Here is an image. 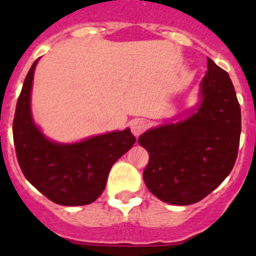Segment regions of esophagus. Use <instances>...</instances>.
<instances>
[{
  "label": "esophagus",
  "instance_id": "34e87169",
  "mask_svg": "<svg viewBox=\"0 0 256 256\" xmlns=\"http://www.w3.org/2000/svg\"><path fill=\"white\" fill-rule=\"evenodd\" d=\"M146 128H148V122L144 119H134V120L130 122V130L136 137L141 134Z\"/></svg>",
  "mask_w": 256,
  "mask_h": 256
}]
</instances>
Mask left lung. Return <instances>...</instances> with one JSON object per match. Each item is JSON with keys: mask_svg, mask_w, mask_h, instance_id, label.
I'll return each instance as SVG.
<instances>
[{"mask_svg": "<svg viewBox=\"0 0 256 256\" xmlns=\"http://www.w3.org/2000/svg\"><path fill=\"white\" fill-rule=\"evenodd\" d=\"M200 100L184 119L142 133L150 159L144 170L148 191L172 205L206 198L234 168L241 134V108L227 72L208 58Z\"/></svg>", "mask_w": 256, "mask_h": 256, "instance_id": "8db88e82", "label": "left lung"}]
</instances>
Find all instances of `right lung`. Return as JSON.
<instances>
[{
    "instance_id": "1",
    "label": "right lung",
    "mask_w": 256,
    "mask_h": 256,
    "mask_svg": "<svg viewBox=\"0 0 256 256\" xmlns=\"http://www.w3.org/2000/svg\"><path fill=\"white\" fill-rule=\"evenodd\" d=\"M38 60L26 74L15 110L12 134L18 162L26 180L56 204H91L105 190L114 162L132 148L136 137L126 128L74 144L47 138L33 120L30 108Z\"/></svg>"
}]
</instances>
